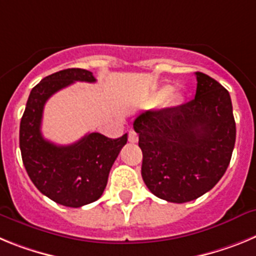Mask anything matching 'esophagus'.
Returning a JSON list of instances; mask_svg holds the SVG:
<instances>
[{
	"mask_svg": "<svg viewBox=\"0 0 256 256\" xmlns=\"http://www.w3.org/2000/svg\"><path fill=\"white\" fill-rule=\"evenodd\" d=\"M128 141L132 142V144H136L138 141V134L134 132V130H130V134H128Z\"/></svg>",
	"mask_w": 256,
	"mask_h": 256,
	"instance_id": "34e87169",
	"label": "esophagus"
}]
</instances>
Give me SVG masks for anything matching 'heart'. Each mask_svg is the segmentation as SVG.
I'll list each match as a JSON object with an SVG mask.
<instances>
[{
    "label": "heart",
    "mask_w": 256,
    "mask_h": 256,
    "mask_svg": "<svg viewBox=\"0 0 256 256\" xmlns=\"http://www.w3.org/2000/svg\"><path fill=\"white\" fill-rule=\"evenodd\" d=\"M170 92H172L170 86H165V87H162L160 91H158L155 94H154L152 97L154 102L162 104L165 101L166 105H177V104L180 101V98H182V96H180V92H173V94H170Z\"/></svg>",
    "instance_id": "b5f03b06"
}]
</instances>
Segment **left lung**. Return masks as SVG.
Segmentation results:
<instances>
[{
	"mask_svg": "<svg viewBox=\"0 0 256 256\" xmlns=\"http://www.w3.org/2000/svg\"><path fill=\"white\" fill-rule=\"evenodd\" d=\"M195 98L136 118L144 184L169 202H187L216 186L236 141L232 101L216 79L196 72Z\"/></svg>",
	"mask_w": 256,
	"mask_h": 256,
	"instance_id": "8db88e82",
	"label": "left lung"
}]
</instances>
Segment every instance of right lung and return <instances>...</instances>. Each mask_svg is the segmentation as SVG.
<instances>
[{"label": "right lung", "instance_id": "add662e5", "mask_svg": "<svg viewBox=\"0 0 256 256\" xmlns=\"http://www.w3.org/2000/svg\"><path fill=\"white\" fill-rule=\"evenodd\" d=\"M74 82L94 83L96 79L88 70L72 68L46 76L32 90L20 122L19 142L22 162L34 186L58 204L80 208L101 198L128 136L112 140L94 132L66 146L44 140L40 132L44 104Z\"/></svg>", "mask_w": 256, "mask_h": 256}]
</instances>
